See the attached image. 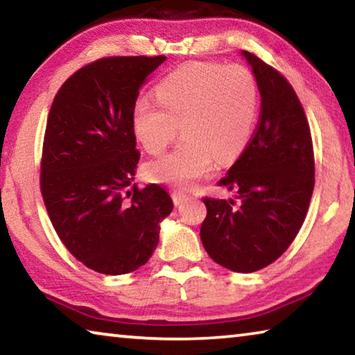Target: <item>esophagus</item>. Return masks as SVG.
Returning a JSON list of instances; mask_svg holds the SVG:
<instances>
[{
	"instance_id": "esophagus-1",
	"label": "esophagus",
	"mask_w": 355,
	"mask_h": 355,
	"mask_svg": "<svg viewBox=\"0 0 355 355\" xmlns=\"http://www.w3.org/2000/svg\"><path fill=\"white\" fill-rule=\"evenodd\" d=\"M186 194H183V192H180V191H173L172 192V200H173V203H175V205H180V203H183V200H186Z\"/></svg>"
}]
</instances>
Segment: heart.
<instances>
[{"label": "heart", "mask_w": 355, "mask_h": 355, "mask_svg": "<svg viewBox=\"0 0 355 355\" xmlns=\"http://www.w3.org/2000/svg\"><path fill=\"white\" fill-rule=\"evenodd\" d=\"M156 101L137 100L136 137L150 155H161L180 133L183 142L147 166L158 183L188 189L219 163L236 159L250 141L258 112L254 75L241 65L188 64L156 87Z\"/></svg>", "instance_id": "1"}]
</instances>
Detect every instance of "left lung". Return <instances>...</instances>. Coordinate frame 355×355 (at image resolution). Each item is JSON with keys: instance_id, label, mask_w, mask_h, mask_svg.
I'll return each instance as SVG.
<instances>
[{"instance_id": "1", "label": "left lung", "mask_w": 355, "mask_h": 355, "mask_svg": "<svg viewBox=\"0 0 355 355\" xmlns=\"http://www.w3.org/2000/svg\"><path fill=\"white\" fill-rule=\"evenodd\" d=\"M261 95L254 136L219 184L239 200L203 199L200 239L230 271L254 272L277 260L304 224L315 186L310 127L291 84L271 65L241 51Z\"/></svg>"}]
</instances>
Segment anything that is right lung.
<instances>
[{
  "label": "right lung",
  "instance_id": "right-lung-1",
  "mask_svg": "<svg viewBox=\"0 0 355 355\" xmlns=\"http://www.w3.org/2000/svg\"><path fill=\"white\" fill-rule=\"evenodd\" d=\"M166 56L103 58L65 81L46 120L40 191L65 248L92 271H136L156 249L171 196L135 183L133 112Z\"/></svg>",
  "mask_w": 355,
  "mask_h": 355
}]
</instances>
